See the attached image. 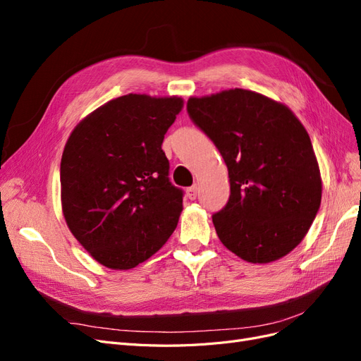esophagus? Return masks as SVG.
I'll return each mask as SVG.
<instances>
[{"label": "esophagus", "instance_id": "1", "mask_svg": "<svg viewBox=\"0 0 361 361\" xmlns=\"http://www.w3.org/2000/svg\"><path fill=\"white\" fill-rule=\"evenodd\" d=\"M197 194H199V188H197V185H192V187L187 188V197H188L190 200H194L195 197H197Z\"/></svg>", "mask_w": 361, "mask_h": 361}]
</instances>
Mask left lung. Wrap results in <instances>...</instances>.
Instances as JSON below:
<instances>
[{"label": "left lung", "mask_w": 361, "mask_h": 361, "mask_svg": "<svg viewBox=\"0 0 361 361\" xmlns=\"http://www.w3.org/2000/svg\"><path fill=\"white\" fill-rule=\"evenodd\" d=\"M187 110L228 170L231 197L212 216L223 245L251 264L289 255L307 235L322 197L302 123L285 104L244 89L190 97Z\"/></svg>", "instance_id": "1"}]
</instances>
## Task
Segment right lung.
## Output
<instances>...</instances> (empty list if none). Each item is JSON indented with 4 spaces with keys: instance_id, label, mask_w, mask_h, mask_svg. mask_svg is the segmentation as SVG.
I'll list each match as a JSON object with an SVG mask.
<instances>
[{
    "instance_id": "add662e5",
    "label": "right lung",
    "mask_w": 361,
    "mask_h": 361,
    "mask_svg": "<svg viewBox=\"0 0 361 361\" xmlns=\"http://www.w3.org/2000/svg\"><path fill=\"white\" fill-rule=\"evenodd\" d=\"M182 108L178 96L129 93L85 116L68 138L60 166L64 220L106 268H135L178 226L183 194L169 180L161 145Z\"/></svg>"
}]
</instances>
